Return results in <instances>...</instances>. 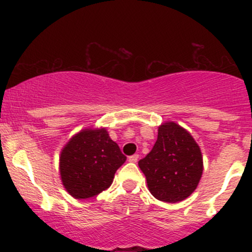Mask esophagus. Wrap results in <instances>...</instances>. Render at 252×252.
I'll return each instance as SVG.
<instances>
[{"instance_id": "obj_1", "label": "esophagus", "mask_w": 252, "mask_h": 252, "mask_svg": "<svg viewBox=\"0 0 252 252\" xmlns=\"http://www.w3.org/2000/svg\"><path fill=\"white\" fill-rule=\"evenodd\" d=\"M128 160H129V162H131V163L137 162V160H138V155H137V154H134V155L129 156Z\"/></svg>"}]
</instances>
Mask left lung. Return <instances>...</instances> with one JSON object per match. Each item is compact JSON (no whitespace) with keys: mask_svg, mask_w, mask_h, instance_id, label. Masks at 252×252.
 Segmentation results:
<instances>
[{"mask_svg":"<svg viewBox=\"0 0 252 252\" xmlns=\"http://www.w3.org/2000/svg\"><path fill=\"white\" fill-rule=\"evenodd\" d=\"M153 195L164 202L185 200L194 192L202 174V155L192 135L174 122L158 126L150 153L138 161Z\"/></svg>","mask_w":252,"mask_h":252,"instance_id":"left-lung-1","label":"left lung"}]
</instances>
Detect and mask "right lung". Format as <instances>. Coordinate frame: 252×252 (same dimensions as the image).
I'll list each match as a JSON object with an SVG mask.
<instances>
[{
	"mask_svg": "<svg viewBox=\"0 0 252 252\" xmlns=\"http://www.w3.org/2000/svg\"><path fill=\"white\" fill-rule=\"evenodd\" d=\"M126 160L105 129L82 130L68 141L60 154L63 187L76 199L99 194L109 189L115 173Z\"/></svg>",
	"mask_w": 252,
	"mask_h": 252,
	"instance_id": "1",
	"label": "right lung"
}]
</instances>
